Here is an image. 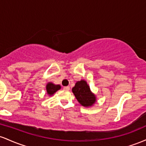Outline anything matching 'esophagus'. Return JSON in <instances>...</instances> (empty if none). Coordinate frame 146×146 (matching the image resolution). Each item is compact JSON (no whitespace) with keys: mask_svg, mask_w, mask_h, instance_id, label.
<instances>
[{"mask_svg":"<svg viewBox=\"0 0 146 146\" xmlns=\"http://www.w3.org/2000/svg\"><path fill=\"white\" fill-rule=\"evenodd\" d=\"M63 88H64V90H68L70 89V87L69 86H64Z\"/></svg>","mask_w":146,"mask_h":146,"instance_id":"34e87169","label":"esophagus"}]
</instances>
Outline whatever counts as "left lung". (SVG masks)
Returning <instances> with one entry per match:
<instances>
[{
	"mask_svg": "<svg viewBox=\"0 0 146 146\" xmlns=\"http://www.w3.org/2000/svg\"><path fill=\"white\" fill-rule=\"evenodd\" d=\"M77 100L83 106H90L95 102V96L90 92V87L84 80L78 81L72 88Z\"/></svg>",
	"mask_w": 146,
	"mask_h": 146,
	"instance_id": "8db88e82",
	"label": "left lung"
}]
</instances>
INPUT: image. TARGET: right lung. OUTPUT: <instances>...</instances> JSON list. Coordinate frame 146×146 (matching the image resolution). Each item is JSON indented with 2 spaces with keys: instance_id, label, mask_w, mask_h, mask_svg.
Here are the masks:
<instances>
[{
  "instance_id": "add662e5",
  "label": "right lung",
  "mask_w": 146,
  "mask_h": 146,
  "mask_svg": "<svg viewBox=\"0 0 146 146\" xmlns=\"http://www.w3.org/2000/svg\"><path fill=\"white\" fill-rule=\"evenodd\" d=\"M59 89H60V85H55L52 83H48L46 85V91H47V93L49 95L54 94L57 90Z\"/></svg>"
}]
</instances>
